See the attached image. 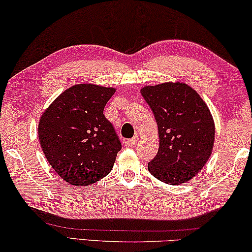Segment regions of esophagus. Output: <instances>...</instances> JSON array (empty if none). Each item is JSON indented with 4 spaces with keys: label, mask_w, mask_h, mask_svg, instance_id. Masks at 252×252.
I'll use <instances>...</instances> for the list:
<instances>
[{
    "label": "esophagus",
    "mask_w": 252,
    "mask_h": 252,
    "mask_svg": "<svg viewBox=\"0 0 252 252\" xmlns=\"http://www.w3.org/2000/svg\"><path fill=\"white\" fill-rule=\"evenodd\" d=\"M137 142H138V137L137 136H135V137H133L131 139H128V141L126 142V145L129 147H134L136 144H137Z\"/></svg>",
    "instance_id": "esophagus-1"
}]
</instances>
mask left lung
Here are the masks:
<instances>
[{
  "instance_id": "8db88e82",
  "label": "left lung",
  "mask_w": 252,
  "mask_h": 252,
  "mask_svg": "<svg viewBox=\"0 0 252 252\" xmlns=\"http://www.w3.org/2000/svg\"><path fill=\"white\" fill-rule=\"evenodd\" d=\"M141 94L158 127V152L148 163V171L166 184L189 182L212 154L216 127L211 111L184 82L145 86Z\"/></svg>"
}]
</instances>
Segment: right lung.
<instances>
[{
  "label": "right lung",
  "instance_id": "right-lung-1",
  "mask_svg": "<svg viewBox=\"0 0 252 252\" xmlns=\"http://www.w3.org/2000/svg\"><path fill=\"white\" fill-rule=\"evenodd\" d=\"M115 92L116 88L78 84L61 93L41 115V148L51 167L69 184H94L114 166L122 144L104 108Z\"/></svg>",
  "mask_w": 252,
  "mask_h": 252
}]
</instances>
